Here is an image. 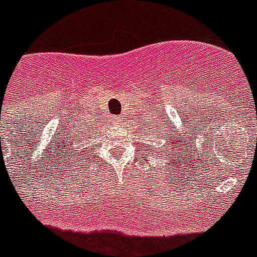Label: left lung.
Instances as JSON below:
<instances>
[{
  "label": "left lung",
  "instance_id": "left-lung-1",
  "mask_svg": "<svg viewBox=\"0 0 257 257\" xmlns=\"http://www.w3.org/2000/svg\"><path fill=\"white\" fill-rule=\"evenodd\" d=\"M163 138H164V137H163ZM167 145H168V144H166V145H164V146H167ZM169 155H171V156H172V154H169Z\"/></svg>",
  "mask_w": 257,
  "mask_h": 257
}]
</instances>
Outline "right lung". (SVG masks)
<instances>
[{"mask_svg":"<svg viewBox=\"0 0 257 257\" xmlns=\"http://www.w3.org/2000/svg\"><path fill=\"white\" fill-rule=\"evenodd\" d=\"M80 144L82 145V147L79 149V150L73 146L75 144H71V146L68 147V155H67L68 166H75L76 163L86 158V153H88L89 150V149H86V142H80Z\"/></svg>","mask_w":257,"mask_h":257,"instance_id":"obj_1","label":"right lung"}]
</instances>
